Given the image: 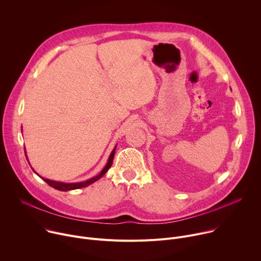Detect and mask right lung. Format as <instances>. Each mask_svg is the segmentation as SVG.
Wrapping results in <instances>:
<instances>
[{
  "label": "right lung",
  "instance_id": "right-lung-1",
  "mask_svg": "<svg viewBox=\"0 0 261 261\" xmlns=\"http://www.w3.org/2000/svg\"><path fill=\"white\" fill-rule=\"evenodd\" d=\"M116 148H117V145L115 146L113 152H111V154H110V156H109V158H108L107 164H106L105 167L102 169V171H101L98 175H96V176H94V177H92V178H90V179H88V180H85V181H80V182H62V181H56V180H51V179H47V178L41 177L38 173H36V171H35L33 168H32V169H33V171H35L36 174H38L44 181H46V182L50 186V187H53V188H55V189H57V190H60V191L75 190V189H80V188L87 187V186H89V185L95 182L96 180H98L99 178H101V177L107 172V170L111 167V165H113V161H114V157H115V153H116ZM24 153H25V152H24ZM25 157H27V156H25ZM27 160H28V158H27Z\"/></svg>",
  "mask_w": 261,
  "mask_h": 261
}]
</instances>
